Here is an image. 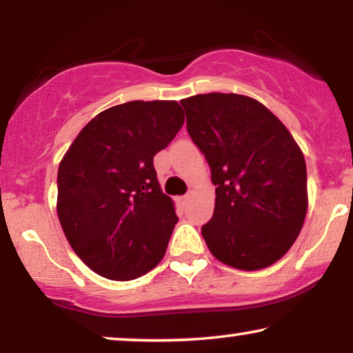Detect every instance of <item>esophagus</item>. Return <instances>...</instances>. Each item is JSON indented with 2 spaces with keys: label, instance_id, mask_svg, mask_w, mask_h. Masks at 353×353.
Returning <instances> with one entry per match:
<instances>
[{
  "label": "esophagus",
  "instance_id": "34e87169",
  "mask_svg": "<svg viewBox=\"0 0 353 353\" xmlns=\"http://www.w3.org/2000/svg\"><path fill=\"white\" fill-rule=\"evenodd\" d=\"M190 197H191V192L190 194H185V196H181V197H178V201H180V204L181 205H185L188 201H190Z\"/></svg>",
  "mask_w": 353,
  "mask_h": 353
}]
</instances>
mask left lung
<instances>
[{"label":"left lung","mask_w":353,"mask_h":353,"mask_svg":"<svg viewBox=\"0 0 353 353\" xmlns=\"http://www.w3.org/2000/svg\"><path fill=\"white\" fill-rule=\"evenodd\" d=\"M188 133L204 152L215 188L214 216L202 226L212 255L255 272L278 262L305 221L307 165L276 115L234 93L181 101Z\"/></svg>","instance_id":"1"}]
</instances>
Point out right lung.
I'll list each match as a JSON object with an SVG mask.
<instances>
[{"mask_svg":"<svg viewBox=\"0 0 353 353\" xmlns=\"http://www.w3.org/2000/svg\"><path fill=\"white\" fill-rule=\"evenodd\" d=\"M185 123L176 101H130L91 119L57 170V216L86 267L114 281L151 272L178 216L154 156Z\"/></svg>","mask_w":353,"mask_h":353,"instance_id":"obj_1","label":"right lung"}]
</instances>
